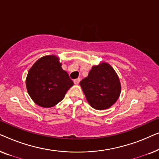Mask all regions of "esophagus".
Here are the masks:
<instances>
[{
    "label": "esophagus",
    "mask_w": 159,
    "mask_h": 159,
    "mask_svg": "<svg viewBox=\"0 0 159 159\" xmlns=\"http://www.w3.org/2000/svg\"><path fill=\"white\" fill-rule=\"evenodd\" d=\"M80 78H77V79L74 80V83L75 84H78L80 83Z\"/></svg>",
    "instance_id": "34e87169"
}]
</instances>
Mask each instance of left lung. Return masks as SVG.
Listing matches in <instances>:
<instances>
[{"label": "left lung", "instance_id": "1", "mask_svg": "<svg viewBox=\"0 0 159 159\" xmlns=\"http://www.w3.org/2000/svg\"><path fill=\"white\" fill-rule=\"evenodd\" d=\"M89 104L96 110L109 108L118 100L121 83L114 68L106 62L93 66L80 82Z\"/></svg>", "mask_w": 159, "mask_h": 159}]
</instances>
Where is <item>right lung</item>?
<instances>
[{
    "instance_id": "1",
    "label": "right lung",
    "mask_w": 159,
    "mask_h": 159,
    "mask_svg": "<svg viewBox=\"0 0 159 159\" xmlns=\"http://www.w3.org/2000/svg\"><path fill=\"white\" fill-rule=\"evenodd\" d=\"M74 82L61 67L55 55L39 58L30 69L26 87L30 98L37 105L51 108L61 101Z\"/></svg>"
}]
</instances>
